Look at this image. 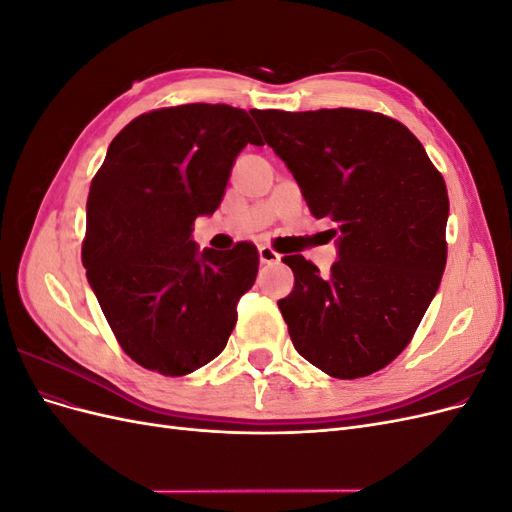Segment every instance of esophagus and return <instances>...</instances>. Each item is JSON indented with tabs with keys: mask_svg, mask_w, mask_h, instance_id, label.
Masks as SVG:
<instances>
[{
	"mask_svg": "<svg viewBox=\"0 0 512 512\" xmlns=\"http://www.w3.org/2000/svg\"><path fill=\"white\" fill-rule=\"evenodd\" d=\"M258 258H260L262 265H277V262L282 260V256L277 254L275 250H271L269 245H260L258 247Z\"/></svg>",
	"mask_w": 512,
	"mask_h": 512,
	"instance_id": "34e87169",
	"label": "esophagus"
}]
</instances>
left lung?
I'll use <instances>...</instances> for the list:
<instances>
[{
    "label": "left lung",
    "mask_w": 512,
    "mask_h": 512,
    "mask_svg": "<svg viewBox=\"0 0 512 512\" xmlns=\"http://www.w3.org/2000/svg\"><path fill=\"white\" fill-rule=\"evenodd\" d=\"M265 143L297 179L314 218H331L329 277L284 256L294 288L277 301L303 359L354 380L404 350L446 267L448 194L418 138L356 108L252 111Z\"/></svg>",
    "instance_id": "obj_1"
}]
</instances>
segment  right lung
Listing matches in <instances>:
<instances>
[{
  "mask_svg": "<svg viewBox=\"0 0 512 512\" xmlns=\"http://www.w3.org/2000/svg\"><path fill=\"white\" fill-rule=\"evenodd\" d=\"M262 145L254 121L228 104H183L130 121L91 181L83 265L132 361L185 376L213 361L254 286L258 250L192 239L194 220L220 207L243 147Z\"/></svg>",
  "mask_w": 512,
  "mask_h": 512,
  "instance_id": "add662e5",
  "label": "right lung"
}]
</instances>
